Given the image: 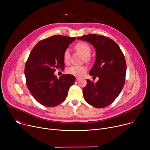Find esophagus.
<instances>
[{"label":"esophagus","mask_w":150,"mask_h":150,"mask_svg":"<svg viewBox=\"0 0 150 150\" xmlns=\"http://www.w3.org/2000/svg\"><path fill=\"white\" fill-rule=\"evenodd\" d=\"M80 80V78H78V77H77L76 78V81H78V80Z\"/></svg>","instance_id":"34e87169"}]
</instances>
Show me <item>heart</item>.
Here are the masks:
<instances>
[{"label": "heart", "instance_id": "heart-1", "mask_svg": "<svg viewBox=\"0 0 150 150\" xmlns=\"http://www.w3.org/2000/svg\"><path fill=\"white\" fill-rule=\"evenodd\" d=\"M75 48L78 52L83 55L85 61H89L91 60L90 54L91 53V48L88 43L84 42H79L76 44ZM70 50L66 49L63 53V60L64 62L68 63L70 61ZM86 70H87V67L85 66L73 65L66 69V72L75 76H81L86 72Z\"/></svg>", "mask_w": 150, "mask_h": 150}]
</instances>
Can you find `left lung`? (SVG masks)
Listing matches in <instances>:
<instances>
[{"label":"left lung","instance_id":"8db88e82","mask_svg":"<svg viewBox=\"0 0 150 150\" xmlns=\"http://www.w3.org/2000/svg\"><path fill=\"white\" fill-rule=\"evenodd\" d=\"M78 39L92 44L96 50V59L89 74L98 76L94 83L87 79L83 89L84 98L88 103L97 108H105L113 103L121 92L125 82L127 63L119 46L111 38L89 34Z\"/></svg>","mask_w":150,"mask_h":150}]
</instances>
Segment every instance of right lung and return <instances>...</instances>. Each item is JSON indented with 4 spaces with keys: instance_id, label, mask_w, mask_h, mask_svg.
I'll return each instance as SVG.
<instances>
[{
    "instance_id": "right-lung-1",
    "label": "right lung",
    "mask_w": 150,
    "mask_h": 150,
    "mask_svg": "<svg viewBox=\"0 0 150 150\" xmlns=\"http://www.w3.org/2000/svg\"><path fill=\"white\" fill-rule=\"evenodd\" d=\"M76 38L54 35L38 42L31 51L25 66L26 84L31 95L41 105L54 107L64 101L75 78L70 74L59 78L56 69H64L63 53Z\"/></svg>"
}]
</instances>
